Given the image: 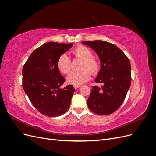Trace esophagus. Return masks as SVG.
<instances>
[{
	"mask_svg": "<svg viewBox=\"0 0 156 156\" xmlns=\"http://www.w3.org/2000/svg\"><path fill=\"white\" fill-rule=\"evenodd\" d=\"M73 87H74L75 89H77V88H79L80 87V85H74Z\"/></svg>",
	"mask_w": 156,
	"mask_h": 156,
	"instance_id": "obj_1",
	"label": "esophagus"
}]
</instances>
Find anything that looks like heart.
<instances>
[{"label":"heart","instance_id":"b5f03b06","mask_svg":"<svg viewBox=\"0 0 156 156\" xmlns=\"http://www.w3.org/2000/svg\"><path fill=\"white\" fill-rule=\"evenodd\" d=\"M72 53L75 57L83 60L80 67L82 69L70 73L67 77V81L74 85H79L90 79V72L93 75H96L99 72L100 64L97 60L93 58L92 51L86 46H77L72 51ZM57 67L60 72L64 74H67L70 72L72 62L66 54H62L59 56L57 60Z\"/></svg>","mask_w":156,"mask_h":156}]
</instances>
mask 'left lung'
<instances>
[{"instance_id": "obj_1", "label": "left lung", "mask_w": 156, "mask_h": 156, "mask_svg": "<svg viewBox=\"0 0 156 156\" xmlns=\"http://www.w3.org/2000/svg\"><path fill=\"white\" fill-rule=\"evenodd\" d=\"M96 52L101 68L95 82L101 87H92L88 100V108L100 115L112 114L124 102L131 85V64L118 47L101 40L83 41Z\"/></svg>"}]
</instances>
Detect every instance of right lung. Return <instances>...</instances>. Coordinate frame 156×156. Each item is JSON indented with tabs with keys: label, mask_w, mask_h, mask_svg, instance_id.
Returning a JSON list of instances; mask_svg holds the SVG:
<instances>
[{
	"label": "right lung",
	"mask_w": 156,
	"mask_h": 156,
	"mask_svg": "<svg viewBox=\"0 0 156 156\" xmlns=\"http://www.w3.org/2000/svg\"><path fill=\"white\" fill-rule=\"evenodd\" d=\"M73 46L48 42L32 52L23 68V88L32 104L42 115L56 117L69 107L75 88H60L65 78L57 67L59 56Z\"/></svg>",
	"instance_id": "right-lung-1"
}]
</instances>
